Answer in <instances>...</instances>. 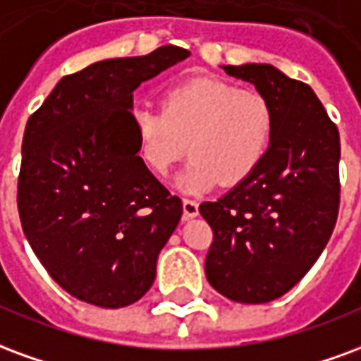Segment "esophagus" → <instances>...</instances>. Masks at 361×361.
<instances>
[{
  "label": "esophagus",
  "mask_w": 361,
  "mask_h": 361,
  "mask_svg": "<svg viewBox=\"0 0 361 361\" xmlns=\"http://www.w3.org/2000/svg\"><path fill=\"white\" fill-rule=\"evenodd\" d=\"M183 212H184V219H192L198 215V202L192 198H183Z\"/></svg>",
  "instance_id": "esophagus-1"
}]
</instances>
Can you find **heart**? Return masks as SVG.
<instances>
[{"mask_svg": "<svg viewBox=\"0 0 361 361\" xmlns=\"http://www.w3.org/2000/svg\"><path fill=\"white\" fill-rule=\"evenodd\" d=\"M163 109L138 105L133 128L142 163L165 177L190 146L192 159L178 177L184 192L238 184L269 152L275 115L264 94L238 90L217 78H192L173 86Z\"/></svg>", "mask_w": 361, "mask_h": 361, "instance_id": "heart-1", "label": "heart"}]
</instances>
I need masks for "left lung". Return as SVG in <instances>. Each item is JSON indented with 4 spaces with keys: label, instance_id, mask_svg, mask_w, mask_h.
Segmentation results:
<instances>
[{
    "label": "left lung",
    "instance_id": "8db88e82",
    "mask_svg": "<svg viewBox=\"0 0 361 361\" xmlns=\"http://www.w3.org/2000/svg\"><path fill=\"white\" fill-rule=\"evenodd\" d=\"M254 84L275 115L262 165L200 206L213 231L209 285L240 304H265L300 283L333 235L341 204V138L314 90L271 65L223 67Z\"/></svg>",
    "mask_w": 361,
    "mask_h": 361
}]
</instances>
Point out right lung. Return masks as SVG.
<instances>
[{"label":"right lung","instance_id":"add662e5","mask_svg":"<svg viewBox=\"0 0 361 361\" xmlns=\"http://www.w3.org/2000/svg\"><path fill=\"white\" fill-rule=\"evenodd\" d=\"M190 55L161 46L63 76L23 138L17 206L34 254L63 290L125 307L154 285L183 202L142 163L133 92Z\"/></svg>","mask_w":361,"mask_h":361}]
</instances>
